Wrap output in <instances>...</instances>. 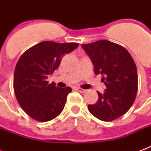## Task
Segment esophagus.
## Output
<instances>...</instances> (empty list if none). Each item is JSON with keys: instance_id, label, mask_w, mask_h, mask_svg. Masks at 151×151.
I'll return each instance as SVG.
<instances>
[{"instance_id": "34e87169", "label": "esophagus", "mask_w": 151, "mask_h": 151, "mask_svg": "<svg viewBox=\"0 0 151 151\" xmlns=\"http://www.w3.org/2000/svg\"><path fill=\"white\" fill-rule=\"evenodd\" d=\"M76 89L78 91V92H80V93H86V89H83V88H79V87H77L76 88Z\"/></svg>"}]
</instances>
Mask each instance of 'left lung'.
Instances as JSON below:
<instances>
[{
  "label": "left lung",
  "instance_id": "left-lung-1",
  "mask_svg": "<svg viewBox=\"0 0 151 151\" xmlns=\"http://www.w3.org/2000/svg\"><path fill=\"white\" fill-rule=\"evenodd\" d=\"M92 60L95 74H101L105 84L104 93L88 105L90 113L102 121H112L124 115L132 106L138 90V73L135 63L127 50L108 40L82 44Z\"/></svg>",
  "mask_w": 151,
  "mask_h": 151
}]
</instances>
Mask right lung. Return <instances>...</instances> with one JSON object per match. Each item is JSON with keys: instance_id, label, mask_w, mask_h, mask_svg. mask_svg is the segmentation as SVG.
I'll return each mask as SVG.
<instances>
[{"instance_id": "obj_1", "label": "right lung", "mask_w": 151, "mask_h": 151, "mask_svg": "<svg viewBox=\"0 0 151 151\" xmlns=\"http://www.w3.org/2000/svg\"><path fill=\"white\" fill-rule=\"evenodd\" d=\"M78 46L77 42L43 41L20 56L15 68L13 88L18 103L32 119L50 121L63 111L72 88L49 84L47 78L59 66L63 56Z\"/></svg>"}]
</instances>
